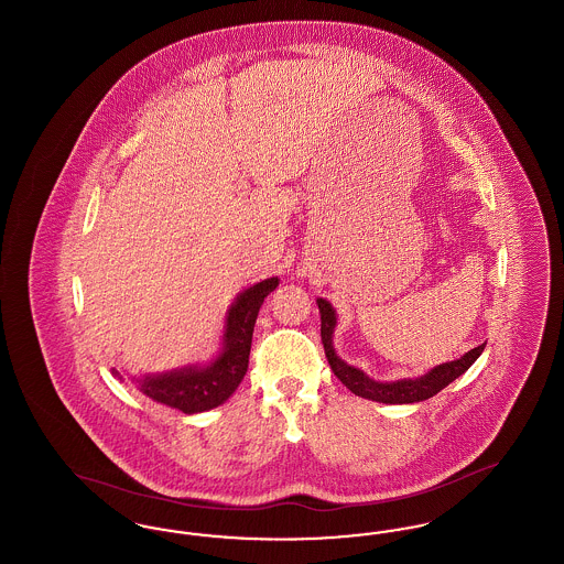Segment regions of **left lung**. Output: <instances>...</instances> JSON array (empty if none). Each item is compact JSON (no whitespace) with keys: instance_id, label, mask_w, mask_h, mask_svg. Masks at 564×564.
<instances>
[{"instance_id":"left-lung-1","label":"left lung","mask_w":564,"mask_h":564,"mask_svg":"<svg viewBox=\"0 0 564 564\" xmlns=\"http://www.w3.org/2000/svg\"><path fill=\"white\" fill-rule=\"evenodd\" d=\"M319 313H322V343L325 357L329 361L332 372L340 378V382L350 389L355 395L380 403H414L430 400L435 393H440L444 387H448L463 372L471 368V364L482 355L486 343L467 350L460 359L435 366L427 375L419 378H402L395 382H380L370 376L364 375L359 368H352L347 361H343L334 350V327H336V311L332 304L323 297H317Z\"/></svg>"}]
</instances>
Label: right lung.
Wrapping results in <instances>:
<instances>
[{
    "instance_id": "1",
    "label": "right lung",
    "mask_w": 564,
    "mask_h": 564,
    "mask_svg": "<svg viewBox=\"0 0 564 564\" xmlns=\"http://www.w3.org/2000/svg\"><path fill=\"white\" fill-rule=\"evenodd\" d=\"M276 285L279 279L270 276L237 295L226 315L221 350L209 366H186L162 375L143 376L137 380L141 393L154 402L177 408L184 414L205 412L226 402L247 372L253 325L264 297ZM111 375L122 378L118 370H111Z\"/></svg>"
}]
</instances>
